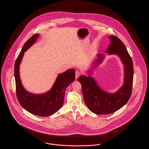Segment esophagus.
Wrapping results in <instances>:
<instances>
[{
	"label": "esophagus",
	"mask_w": 149,
	"mask_h": 149,
	"mask_svg": "<svg viewBox=\"0 0 149 149\" xmlns=\"http://www.w3.org/2000/svg\"><path fill=\"white\" fill-rule=\"evenodd\" d=\"M80 72L79 71H76V72H75V78L77 79L80 76Z\"/></svg>",
	"instance_id": "esophagus-1"
}]
</instances>
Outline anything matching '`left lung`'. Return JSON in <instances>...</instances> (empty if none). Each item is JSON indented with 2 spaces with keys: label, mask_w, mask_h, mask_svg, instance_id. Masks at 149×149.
Wrapping results in <instances>:
<instances>
[{
  "label": "left lung",
  "mask_w": 149,
  "mask_h": 149,
  "mask_svg": "<svg viewBox=\"0 0 149 149\" xmlns=\"http://www.w3.org/2000/svg\"><path fill=\"white\" fill-rule=\"evenodd\" d=\"M110 44L105 53L108 55H116L120 57L124 66L123 84L114 93H109L99 86L97 81L90 75L92 70L101 64L105 54H97V58L94 66L89 70V76L81 75L78 80L81 83L85 104L89 109L97 114H108L113 113L125 106L130 99L133 83L134 66L131 57L127 49L116 36H109Z\"/></svg>",
  "instance_id": "1"
}]
</instances>
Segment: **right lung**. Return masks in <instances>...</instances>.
Here are the masks:
<instances>
[{"instance_id": "1", "label": "right lung", "mask_w": 149, "mask_h": 149, "mask_svg": "<svg viewBox=\"0 0 149 149\" xmlns=\"http://www.w3.org/2000/svg\"><path fill=\"white\" fill-rule=\"evenodd\" d=\"M38 37L39 34H36L24 44L15 62L14 78L17 97L21 106L31 114L46 117L56 113L63 106L66 88L74 80L75 70L71 69L59 74L52 87L47 92L33 94L26 91L20 78V64L24 52L36 42Z\"/></svg>"}]
</instances>
